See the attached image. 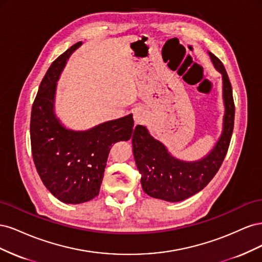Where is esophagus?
Returning <instances> with one entry per match:
<instances>
[{"label": "esophagus", "instance_id": "esophagus-1", "mask_svg": "<svg viewBox=\"0 0 262 262\" xmlns=\"http://www.w3.org/2000/svg\"><path fill=\"white\" fill-rule=\"evenodd\" d=\"M147 118V115L146 113L144 112V110H136L133 114V119H134V123L136 124H142L143 122H145Z\"/></svg>", "mask_w": 262, "mask_h": 262}]
</instances>
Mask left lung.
Wrapping results in <instances>:
<instances>
[{
	"instance_id": "left-lung-1",
	"label": "left lung",
	"mask_w": 262,
	"mask_h": 262,
	"mask_svg": "<svg viewBox=\"0 0 262 262\" xmlns=\"http://www.w3.org/2000/svg\"><path fill=\"white\" fill-rule=\"evenodd\" d=\"M214 67L223 77L225 106L223 132L216 145L201 161L184 162L172 157L160 141L143 125H137L132 136L133 155L141 173V185L149 196L178 202L195 194L216 175L226 156L234 129L235 105L232 85L223 63L209 52Z\"/></svg>"
}]
</instances>
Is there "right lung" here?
I'll list each match as a JSON object with an SVG mask.
<instances>
[{"instance_id": "add662e5", "label": "right lung", "mask_w": 262, "mask_h": 262, "mask_svg": "<svg viewBox=\"0 0 262 262\" xmlns=\"http://www.w3.org/2000/svg\"><path fill=\"white\" fill-rule=\"evenodd\" d=\"M82 41L55 59L39 86L31 108V153L38 175L49 191L64 203L87 202L99 193L113 144L130 140L133 117L125 116L87 131L64 128L54 115L57 81L67 60Z\"/></svg>"}]
</instances>
